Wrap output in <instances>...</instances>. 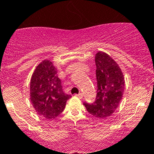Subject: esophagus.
<instances>
[{
    "instance_id": "esophagus-1",
    "label": "esophagus",
    "mask_w": 154,
    "mask_h": 154,
    "mask_svg": "<svg viewBox=\"0 0 154 154\" xmlns=\"http://www.w3.org/2000/svg\"><path fill=\"white\" fill-rule=\"evenodd\" d=\"M77 96H78L79 99H82V98L83 97V95H82V92H80V93H79L78 95H77Z\"/></svg>"
}]
</instances>
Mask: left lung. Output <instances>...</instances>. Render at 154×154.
<instances>
[{"instance_id": "obj_1", "label": "left lung", "mask_w": 154, "mask_h": 154, "mask_svg": "<svg viewBox=\"0 0 154 154\" xmlns=\"http://www.w3.org/2000/svg\"><path fill=\"white\" fill-rule=\"evenodd\" d=\"M96 65L97 94L93 103H84L87 111L96 118H106L119 106L124 92L123 74L118 65L108 54L98 51Z\"/></svg>"}]
</instances>
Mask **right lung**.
<instances>
[{
	"label": "right lung",
	"mask_w": 154,
	"mask_h": 154,
	"mask_svg": "<svg viewBox=\"0 0 154 154\" xmlns=\"http://www.w3.org/2000/svg\"><path fill=\"white\" fill-rule=\"evenodd\" d=\"M71 97L63 92L52 62L42 61L32 74L30 83V99L37 113L47 119H55L62 113Z\"/></svg>",
	"instance_id": "1"
}]
</instances>
